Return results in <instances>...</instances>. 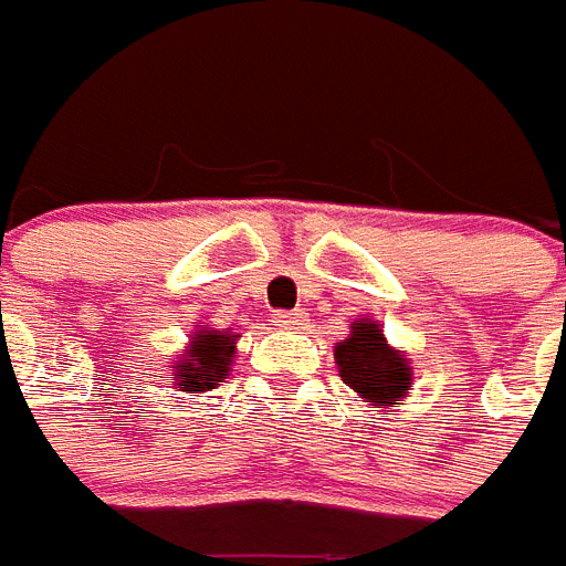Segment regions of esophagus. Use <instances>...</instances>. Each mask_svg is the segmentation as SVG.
<instances>
[{
    "label": "esophagus",
    "mask_w": 566,
    "mask_h": 566,
    "mask_svg": "<svg viewBox=\"0 0 566 566\" xmlns=\"http://www.w3.org/2000/svg\"><path fill=\"white\" fill-rule=\"evenodd\" d=\"M274 321H277V327L295 329L297 324L304 321V312H277V315H274Z\"/></svg>",
    "instance_id": "34e87169"
}]
</instances>
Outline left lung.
<instances>
[{"mask_svg": "<svg viewBox=\"0 0 566 566\" xmlns=\"http://www.w3.org/2000/svg\"><path fill=\"white\" fill-rule=\"evenodd\" d=\"M338 377L354 388L370 409H388L406 400L415 374L411 361L388 345L377 321L361 318L350 327V336L336 342Z\"/></svg>", "mask_w": 566, "mask_h": 566, "instance_id": "8db88e82", "label": "left lung"}]
</instances>
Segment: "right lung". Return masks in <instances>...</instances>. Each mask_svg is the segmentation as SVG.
Instances as JSON below:
<instances>
[{"instance_id":"right-lung-1","label":"right lung","mask_w":566,"mask_h":566,"mask_svg":"<svg viewBox=\"0 0 566 566\" xmlns=\"http://www.w3.org/2000/svg\"><path fill=\"white\" fill-rule=\"evenodd\" d=\"M237 354V336L233 333H221V329H198L192 333V342L175 361L171 379L180 391L198 395V391H210L228 379L230 365Z\"/></svg>"}]
</instances>
